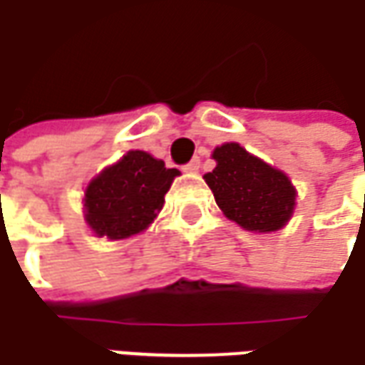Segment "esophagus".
Segmentation results:
<instances>
[{"instance_id": "obj_1", "label": "esophagus", "mask_w": 365, "mask_h": 365, "mask_svg": "<svg viewBox=\"0 0 365 365\" xmlns=\"http://www.w3.org/2000/svg\"><path fill=\"white\" fill-rule=\"evenodd\" d=\"M183 170H185V172H190V173L200 172V158H193L192 162L185 163V165H183Z\"/></svg>"}]
</instances>
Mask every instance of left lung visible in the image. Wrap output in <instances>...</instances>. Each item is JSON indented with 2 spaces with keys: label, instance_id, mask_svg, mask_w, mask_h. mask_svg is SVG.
Listing matches in <instances>:
<instances>
[{
  "label": "left lung",
  "instance_id": "8db88e82",
  "mask_svg": "<svg viewBox=\"0 0 365 365\" xmlns=\"http://www.w3.org/2000/svg\"><path fill=\"white\" fill-rule=\"evenodd\" d=\"M214 172L205 182L230 220L250 232L284 227L296 205V190L286 173L250 155L240 143L215 148Z\"/></svg>",
  "mask_w": 365,
  "mask_h": 365
}]
</instances>
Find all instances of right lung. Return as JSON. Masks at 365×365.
<instances>
[{
  "instance_id": "obj_1",
  "label": "right lung",
  "mask_w": 365,
  "mask_h": 365,
  "mask_svg": "<svg viewBox=\"0 0 365 365\" xmlns=\"http://www.w3.org/2000/svg\"><path fill=\"white\" fill-rule=\"evenodd\" d=\"M180 175L145 151H128L120 162L99 173L86 190V222L108 240L143 232L163 207V197Z\"/></svg>"
}]
</instances>
